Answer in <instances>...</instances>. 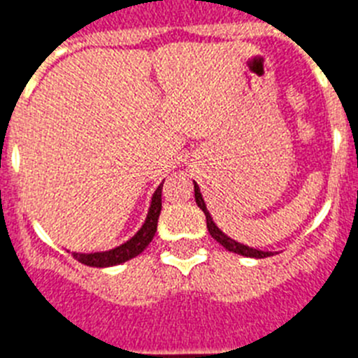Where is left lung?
I'll return each instance as SVG.
<instances>
[{"label": "left lung", "mask_w": 358, "mask_h": 358, "mask_svg": "<svg viewBox=\"0 0 358 358\" xmlns=\"http://www.w3.org/2000/svg\"><path fill=\"white\" fill-rule=\"evenodd\" d=\"M194 192H195V202H197V206L201 208L202 211H204V215H206V224H208V231H210V235L213 236V238L217 240L218 243H222V245L227 249V251L236 252V255H242V256H249V258H267V256H273V252L258 251V249L248 248V245H243V243L235 242V240H233V238H229V236H227V235H224L222 231H220L217 226H215L211 215L208 213L206 204H204V199H202L201 189H199L197 182H194Z\"/></svg>", "instance_id": "8db88e82"}]
</instances>
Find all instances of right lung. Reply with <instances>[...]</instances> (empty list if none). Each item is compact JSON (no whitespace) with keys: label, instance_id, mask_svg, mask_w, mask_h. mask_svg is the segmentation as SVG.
I'll use <instances>...</instances> for the list:
<instances>
[{"label":"right lung","instance_id":"obj_1","mask_svg":"<svg viewBox=\"0 0 358 358\" xmlns=\"http://www.w3.org/2000/svg\"><path fill=\"white\" fill-rule=\"evenodd\" d=\"M161 192H163V185L157 186L156 194L152 197L150 210H148L147 218H145V224L131 240L122 243L120 248L110 249V251L106 252H91V255L73 252V258L80 262V264L90 265V267H110V265L123 264V262L141 255L147 249L148 243L152 242L157 231V218H159L161 213Z\"/></svg>","mask_w":358,"mask_h":358}]
</instances>
